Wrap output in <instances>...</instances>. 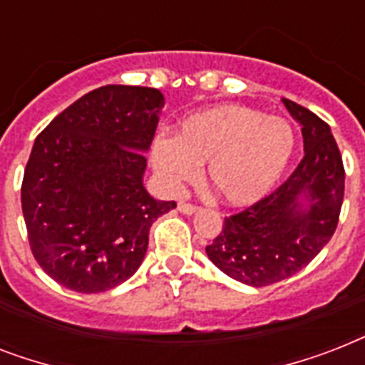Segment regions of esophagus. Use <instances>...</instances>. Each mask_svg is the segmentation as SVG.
Wrapping results in <instances>:
<instances>
[{"label":"esophagus","instance_id":"1","mask_svg":"<svg viewBox=\"0 0 365 365\" xmlns=\"http://www.w3.org/2000/svg\"><path fill=\"white\" fill-rule=\"evenodd\" d=\"M178 210L182 212V214H185V216H191L195 212H199V206L189 205V202H180V205H178Z\"/></svg>","mask_w":365,"mask_h":365}]
</instances>
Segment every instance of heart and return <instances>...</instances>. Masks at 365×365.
<instances>
[{"label": "heart", "mask_w": 365, "mask_h": 365, "mask_svg": "<svg viewBox=\"0 0 365 365\" xmlns=\"http://www.w3.org/2000/svg\"><path fill=\"white\" fill-rule=\"evenodd\" d=\"M294 149V128L286 119L248 106L222 104L185 117L176 138H155L151 163L174 193L208 165L217 197L229 206H250L274 189Z\"/></svg>", "instance_id": "heart-1"}]
</instances>
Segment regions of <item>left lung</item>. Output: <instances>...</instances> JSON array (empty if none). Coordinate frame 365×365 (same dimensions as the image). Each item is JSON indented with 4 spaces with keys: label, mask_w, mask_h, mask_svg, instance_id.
Here are the masks:
<instances>
[{
    "label": "left lung",
    "mask_w": 365,
    "mask_h": 365,
    "mask_svg": "<svg viewBox=\"0 0 365 365\" xmlns=\"http://www.w3.org/2000/svg\"><path fill=\"white\" fill-rule=\"evenodd\" d=\"M301 125L305 155L292 176L265 199L225 217L206 254L227 277L261 288L307 267L334 237L345 195V168L329 126L282 98Z\"/></svg>",
    "instance_id": "8db88e82"
}]
</instances>
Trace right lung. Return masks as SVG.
Here are the masks:
<instances>
[{
    "mask_svg": "<svg viewBox=\"0 0 365 365\" xmlns=\"http://www.w3.org/2000/svg\"><path fill=\"white\" fill-rule=\"evenodd\" d=\"M165 96L106 85L66 108L36 138L22 180L31 254L64 288L100 294L142 265L151 223L176 208L143 185Z\"/></svg>",
    "mask_w": 365,
    "mask_h": 365,
    "instance_id": "add662e5",
    "label": "right lung"
}]
</instances>
